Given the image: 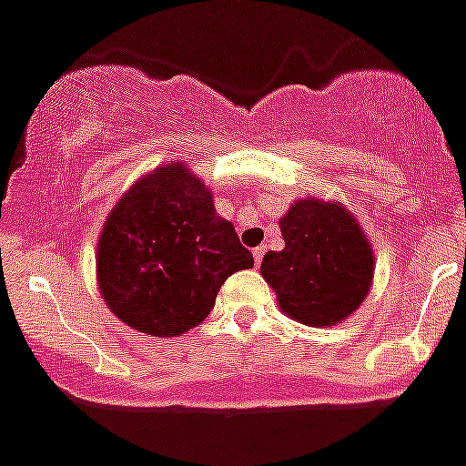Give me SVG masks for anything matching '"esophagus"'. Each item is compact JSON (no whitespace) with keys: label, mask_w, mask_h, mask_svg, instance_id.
<instances>
[{"label":"esophagus","mask_w":466,"mask_h":466,"mask_svg":"<svg viewBox=\"0 0 466 466\" xmlns=\"http://www.w3.org/2000/svg\"><path fill=\"white\" fill-rule=\"evenodd\" d=\"M263 256H265V246H258V248H253V260H256V265H260Z\"/></svg>","instance_id":"esophagus-1"}]
</instances>
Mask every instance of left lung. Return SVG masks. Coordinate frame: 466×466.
<instances>
[{
    "label": "left lung",
    "mask_w": 466,
    "mask_h": 466,
    "mask_svg": "<svg viewBox=\"0 0 466 466\" xmlns=\"http://www.w3.org/2000/svg\"><path fill=\"white\" fill-rule=\"evenodd\" d=\"M284 248L268 251L260 275L289 318L308 327H334L367 299L374 251L355 215L341 203L306 197L279 220Z\"/></svg>",
    "instance_id": "8db88e82"
}]
</instances>
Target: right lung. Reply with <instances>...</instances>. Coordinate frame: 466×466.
<instances>
[{"label":"right lung","mask_w":466,"mask_h":466,"mask_svg":"<svg viewBox=\"0 0 466 466\" xmlns=\"http://www.w3.org/2000/svg\"><path fill=\"white\" fill-rule=\"evenodd\" d=\"M253 268L234 225L189 167L166 163L137 179L108 213L96 281L120 322L151 336H182L208 318L225 279Z\"/></svg>","instance_id":"obj_1"}]
</instances>
